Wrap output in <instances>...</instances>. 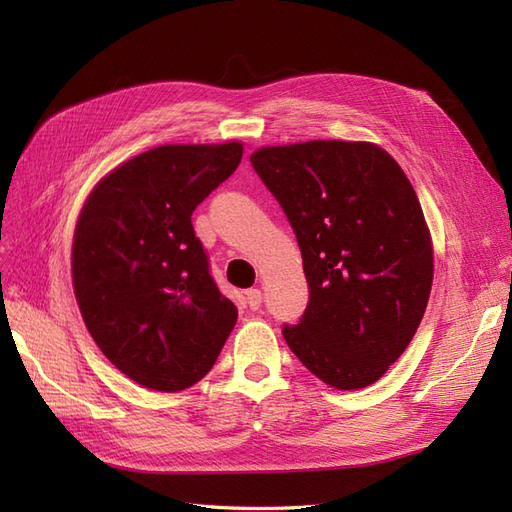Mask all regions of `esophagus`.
Instances as JSON below:
<instances>
[{"label": "esophagus", "instance_id": "esophagus-1", "mask_svg": "<svg viewBox=\"0 0 512 512\" xmlns=\"http://www.w3.org/2000/svg\"><path fill=\"white\" fill-rule=\"evenodd\" d=\"M245 303L252 309V312H256V309L262 305V292L258 288H250L245 292Z\"/></svg>", "mask_w": 512, "mask_h": 512}]
</instances>
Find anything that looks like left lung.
Returning <instances> with one entry per match:
<instances>
[{
  "instance_id": "obj_1",
  "label": "left lung",
  "mask_w": 512,
  "mask_h": 512,
  "mask_svg": "<svg viewBox=\"0 0 512 512\" xmlns=\"http://www.w3.org/2000/svg\"><path fill=\"white\" fill-rule=\"evenodd\" d=\"M254 170L297 235L309 301L284 339L335 389L380 380L423 320L433 282L425 215L401 166L378 145L262 147Z\"/></svg>"
}]
</instances>
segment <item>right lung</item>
Instances as JSON below:
<instances>
[{
	"mask_svg": "<svg viewBox=\"0 0 512 512\" xmlns=\"http://www.w3.org/2000/svg\"><path fill=\"white\" fill-rule=\"evenodd\" d=\"M241 156L235 141L149 149L108 173L76 222L72 284L85 327L147 389L175 393L205 378L235 327L192 213Z\"/></svg>",
	"mask_w": 512,
	"mask_h": 512,
	"instance_id": "1",
	"label": "right lung"
}]
</instances>
